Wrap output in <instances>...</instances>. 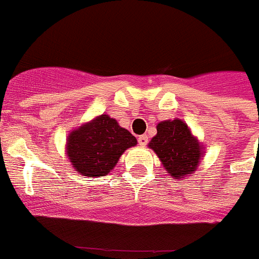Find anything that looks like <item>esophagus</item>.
<instances>
[{
	"label": "esophagus",
	"mask_w": 259,
	"mask_h": 259,
	"mask_svg": "<svg viewBox=\"0 0 259 259\" xmlns=\"http://www.w3.org/2000/svg\"><path fill=\"white\" fill-rule=\"evenodd\" d=\"M146 144H148V136H146V135H141V136H139V145L145 146Z\"/></svg>",
	"instance_id": "obj_1"
}]
</instances>
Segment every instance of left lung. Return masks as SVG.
Segmentation results:
<instances>
[{
  "label": "left lung",
  "mask_w": 259,
  "mask_h": 259,
  "mask_svg": "<svg viewBox=\"0 0 259 259\" xmlns=\"http://www.w3.org/2000/svg\"><path fill=\"white\" fill-rule=\"evenodd\" d=\"M174 179H185L194 174L205 155V146L192 134L188 124L176 118L157 124V135L148 144Z\"/></svg>",
  "instance_id": "left-lung-1"
}]
</instances>
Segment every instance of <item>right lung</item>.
Instances as JSON below:
<instances>
[{
	"mask_svg": "<svg viewBox=\"0 0 259 259\" xmlns=\"http://www.w3.org/2000/svg\"><path fill=\"white\" fill-rule=\"evenodd\" d=\"M136 144L131 132L109 114H101L70 131L66 157L77 174L100 178L111 172L120 155Z\"/></svg>",
	"mask_w": 259,
	"mask_h": 259,
	"instance_id": "right-lung-1",
	"label": "right lung"
}]
</instances>
